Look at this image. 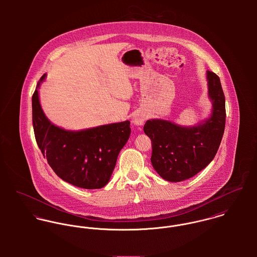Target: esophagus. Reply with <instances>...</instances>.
Here are the masks:
<instances>
[{"mask_svg":"<svg viewBox=\"0 0 257 257\" xmlns=\"http://www.w3.org/2000/svg\"><path fill=\"white\" fill-rule=\"evenodd\" d=\"M146 119H147L146 114L140 112V113H137V114L134 115L133 122H134L135 124H137V125H142V124H144V122L146 121Z\"/></svg>","mask_w":257,"mask_h":257,"instance_id":"1","label":"esophagus"}]
</instances>
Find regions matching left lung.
Segmentation results:
<instances>
[{"mask_svg":"<svg viewBox=\"0 0 257 257\" xmlns=\"http://www.w3.org/2000/svg\"><path fill=\"white\" fill-rule=\"evenodd\" d=\"M208 94L213 109L209 118L194 126L166 119H148L144 131L151 140V164L169 182L189 179L215 157L224 132L225 100L217 74L207 71Z\"/></svg>","mask_w":257,"mask_h":257,"instance_id":"obj_1","label":"left lung"}]
</instances>
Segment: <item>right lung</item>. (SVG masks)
I'll list each match as a JSON object with an SVG mask.
<instances>
[{"label": "right lung", "instance_id": "add662e5", "mask_svg": "<svg viewBox=\"0 0 257 257\" xmlns=\"http://www.w3.org/2000/svg\"><path fill=\"white\" fill-rule=\"evenodd\" d=\"M37 83L33 95V124L37 146L58 177L84 189L107 185L116 158L131 135V121H120L82 131H66L53 124L41 109Z\"/></svg>", "mask_w": 257, "mask_h": 257}]
</instances>
